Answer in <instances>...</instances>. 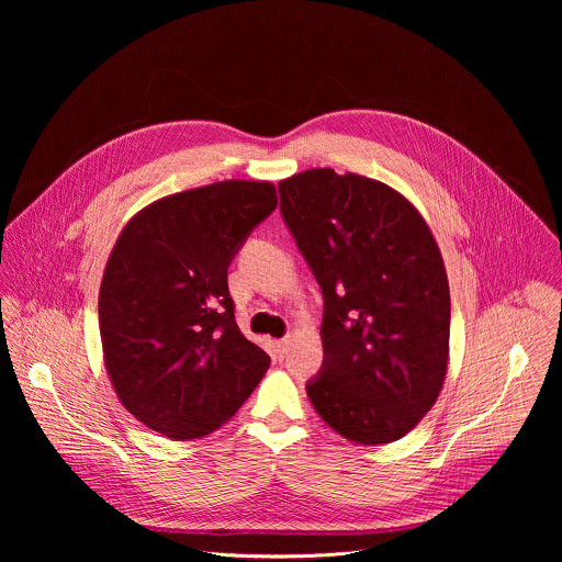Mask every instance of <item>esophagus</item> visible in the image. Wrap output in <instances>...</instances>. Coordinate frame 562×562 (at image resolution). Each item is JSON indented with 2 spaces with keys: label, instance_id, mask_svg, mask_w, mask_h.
I'll use <instances>...</instances> for the list:
<instances>
[{
  "label": "esophagus",
  "instance_id": "1",
  "mask_svg": "<svg viewBox=\"0 0 562 562\" xmlns=\"http://www.w3.org/2000/svg\"><path fill=\"white\" fill-rule=\"evenodd\" d=\"M289 345H291V338H284V340H278L276 342V360H282L284 356H286V351H289Z\"/></svg>",
  "mask_w": 562,
  "mask_h": 562
}]
</instances>
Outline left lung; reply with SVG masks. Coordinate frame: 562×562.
I'll list each match as a JSON object with an SVG mask.
<instances>
[{"label": "left lung", "mask_w": 562, "mask_h": 562, "mask_svg": "<svg viewBox=\"0 0 562 562\" xmlns=\"http://www.w3.org/2000/svg\"><path fill=\"white\" fill-rule=\"evenodd\" d=\"M278 191L325 295L311 405L356 445L400 440L434 407L449 364L451 300L436 237L403 193L358 173L308 169Z\"/></svg>", "instance_id": "left-lung-1"}]
</instances>
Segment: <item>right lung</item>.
<instances>
[{
    "instance_id": "right-lung-1",
    "label": "right lung",
    "mask_w": 562,
    "mask_h": 562,
    "mask_svg": "<svg viewBox=\"0 0 562 562\" xmlns=\"http://www.w3.org/2000/svg\"><path fill=\"white\" fill-rule=\"evenodd\" d=\"M278 206L271 182L224 180L137 211L104 267L100 336L117 400L171 440L220 429L271 358L237 329L226 269Z\"/></svg>"
}]
</instances>
